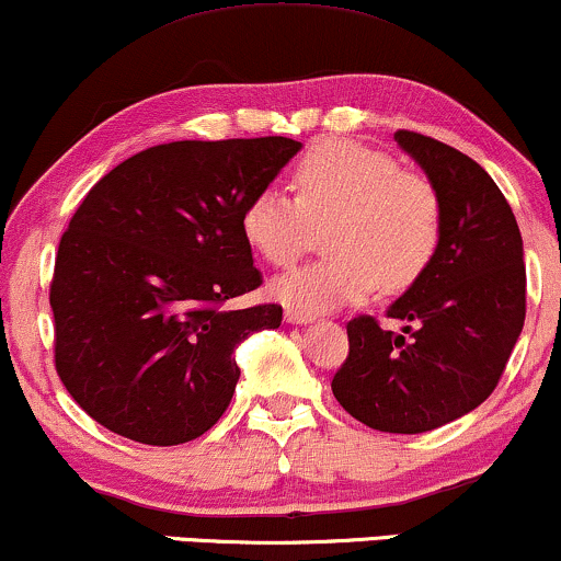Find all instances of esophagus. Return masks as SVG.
Wrapping results in <instances>:
<instances>
[{
    "mask_svg": "<svg viewBox=\"0 0 561 561\" xmlns=\"http://www.w3.org/2000/svg\"><path fill=\"white\" fill-rule=\"evenodd\" d=\"M309 320H312V314L299 312V309H291V307L286 309V322H294V325H305V322H309Z\"/></svg>",
    "mask_w": 561,
    "mask_h": 561,
    "instance_id": "1",
    "label": "esophagus"
}]
</instances>
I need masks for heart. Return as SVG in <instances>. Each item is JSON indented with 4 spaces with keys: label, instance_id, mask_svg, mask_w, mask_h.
<instances>
[{
    "label": "heart",
    "instance_id": "1",
    "mask_svg": "<svg viewBox=\"0 0 561 561\" xmlns=\"http://www.w3.org/2000/svg\"><path fill=\"white\" fill-rule=\"evenodd\" d=\"M291 191H256L241 215L247 241L275 267H291L328 222L331 254L273 280L286 307L314 314L367 299L375 286L404 291L438 252V191L386 151L346 138L314 141L294 162Z\"/></svg>",
    "mask_w": 561,
    "mask_h": 561
}]
</instances>
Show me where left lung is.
Returning <instances> with one entry per match:
<instances>
[{"instance_id": "8db88e82", "label": "left lung", "mask_w": 561, "mask_h": 561, "mask_svg": "<svg viewBox=\"0 0 561 561\" xmlns=\"http://www.w3.org/2000/svg\"><path fill=\"white\" fill-rule=\"evenodd\" d=\"M393 138L431 178L440 199V243L386 318L346 322L348 357L333 397L354 420L383 433H425L472 412L499 386L525 322L523 236L515 213L476 160L436 138Z\"/></svg>"}]
</instances>
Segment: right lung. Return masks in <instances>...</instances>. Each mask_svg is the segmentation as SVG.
<instances>
[{
	"label": "right lung",
	"mask_w": 561,
	"mask_h": 561,
	"mask_svg": "<svg viewBox=\"0 0 561 561\" xmlns=\"http://www.w3.org/2000/svg\"><path fill=\"white\" fill-rule=\"evenodd\" d=\"M299 149L286 136L160 144L85 194L49 305L59 380L99 425L175 446L222 417L236 346L283 320L280 305L228 307L262 286L241 215Z\"/></svg>",
	"instance_id": "right-lung-1"
}]
</instances>
